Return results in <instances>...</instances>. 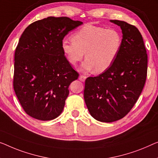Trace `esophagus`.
Segmentation results:
<instances>
[{
  "label": "esophagus",
  "mask_w": 158,
  "mask_h": 158,
  "mask_svg": "<svg viewBox=\"0 0 158 158\" xmlns=\"http://www.w3.org/2000/svg\"><path fill=\"white\" fill-rule=\"evenodd\" d=\"M86 77L84 76V75H80L79 77V79L81 81H84L86 80Z\"/></svg>",
  "instance_id": "obj_1"
}]
</instances>
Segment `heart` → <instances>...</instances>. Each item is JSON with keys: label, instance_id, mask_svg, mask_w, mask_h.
I'll return each mask as SVG.
<instances>
[{"label": "heart", "instance_id": "1", "mask_svg": "<svg viewBox=\"0 0 158 158\" xmlns=\"http://www.w3.org/2000/svg\"><path fill=\"white\" fill-rule=\"evenodd\" d=\"M72 40H64L62 50L68 62L75 66L85 56L81 64L83 71L94 69L96 73L106 71L118 55L122 45V37L114 28L86 25L75 32Z\"/></svg>", "mask_w": 158, "mask_h": 158}]
</instances>
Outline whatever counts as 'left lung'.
Segmentation results:
<instances>
[{"label": "left lung", "instance_id": "1", "mask_svg": "<svg viewBox=\"0 0 158 158\" xmlns=\"http://www.w3.org/2000/svg\"><path fill=\"white\" fill-rule=\"evenodd\" d=\"M121 27L122 45L118 55L106 71L85 81L84 98L94 118L110 123L130 111L144 87L148 55L142 35L126 22L110 20Z\"/></svg>", "mask_w": 158, "mask_h": 158}]
</instances>
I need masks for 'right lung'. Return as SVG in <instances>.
Masks as SVG:
<instances>
[{"instance_id": "1", "label": "right lung", "mask_w": 158, "mask_h": 158, "mask_svg": "<svg viewBox=\"0 0 158 158\" xmlns=\"http://www.w3.org/2000/svg\"><path fill=\"white\" fill-rule=\"evenodd\" d=\"M83 24L67 17L35 21L21 35L15 52L13 87L26 114L49 121L62 114L69 86L78 79L62 50L71 30Z\"/></svg>"}]
</instances>
